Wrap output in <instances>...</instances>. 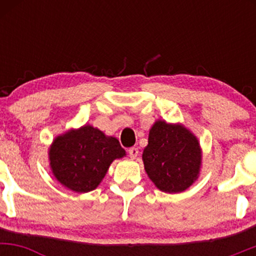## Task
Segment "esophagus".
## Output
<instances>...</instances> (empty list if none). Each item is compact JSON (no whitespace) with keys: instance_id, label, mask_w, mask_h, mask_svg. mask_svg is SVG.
I'll return each mask as SVG.
<instances>
[{"instance_id":"1","label":"esophagus","mask_w":256,"mask_h":256,"mask_svg":"<svg viewBox=\"0 0 256 256\" xmlns=\"http://www.w3.org/2000/svg\"><path fill=\"white\" fill-rule=\"evenodd\" d=\"M128 155L131 158H136L138 155V149L137 148H130L128 149Z\"/></svg>"}]
</instances>
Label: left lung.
Here are the masks:
<instances>
[{
	"label": "left lung",
	"instance_id": "8db88e82",
	"mask_svg": "<svg viewBox=\"0 0 256 256\" xmlns=\"http://www.w3.org/2000/svg\"><path fill=\"white\" fill-rule=\"evenodd\" d=\"M142 160L146 174L158 190L179 194L198 178L202 149L198 137L183 124L158 119L149 130Z\"/></svg>",
	"mask_w": 256,
	"mask_h": 256
}]
</instances>
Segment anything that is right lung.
<instances>
[{
    "label": "right lung",
    "mask_w": 256,
    "mask_h": 256,
    "mask_svg": "<svg viewBox=\"0 0 256 256\" xmlns=\"http://www.w3.org/2000/svg\"><path fill=\"white\" fill-rule=\"evenodd\" d=\"M49 165L55 179L68 190L84 194L98 186L110 164L126 152L119 140L91 125L71 128L54 138Z\"/></svg>",
    "instance_id": "obj_1"
}]
</instances>
